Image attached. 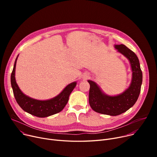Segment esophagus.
Listing matches in <instances>:
<instances>
[{"mask_svg":"<svg viewBox=\"0 0 157 157\" xmlns=\"http://www.w3.org/2000/svg\"><path fill=\"white\" fill-rule=\"evenodd\" d=\"M86 78H88V77H87V76H86Z\"/></svg>","mask_w":157,"mask_h":157,"instance_id":"34e87169","label":"esophagus"}]
</instances>
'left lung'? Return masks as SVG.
Wrapping results in <instances>:
<instances>
[{
	"label": "left lung",
	"instance_id": "left-lung-1",
	"mask_svg": "<svg viewBox=\"0 0 157 157\" xmlns=\"http://www.w3.org/2000/svg\"><path fill=\"white\" fill-rule=\"evenodd\" d=\"M117 52L128 60L132 69V80L130 86L121 94L111 96L104 94L95 82L88 80L90 88L89 104L97 113L110 116H117L126 112L136 102L143 81V74L137 55L123 44H115Z\"/></svg>",
	"mask_w": 157,
	"mask_h": 157
}]
</instances>
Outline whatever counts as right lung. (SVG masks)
<instances>
[{"mask_svg":"<svg viewBox=\"0 0 157 157\" xmlns=\"http://www.w3.org/2000/svg\"><path fill=\"white\" fill-rule=\"evenodd\" d=\"M18 56L14 62V67L11 75V83L15 99L25 112L37 117L44 118L60 112L67 104L69 97L74 88L76 86V81L72 82L62 90L57 96L46 101L37 100L25 95L16 83L15 79V69Z\"/></svg>","mask_w":157,"mask_h":157,"instance_id":"add662e5","label":"right lung"}]
</instances>
